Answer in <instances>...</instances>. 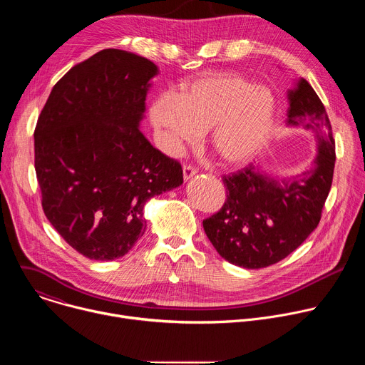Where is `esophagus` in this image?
<instances>
[{
    "label": "esophagus",
    "instance_id": "1",
    "mask_svg": "<svg viewBox=\"0 0 365 365\" xmlns=\"http://www.w3.org/2000/svg\"><path fill=\"white\" fill-rule=\"evenodd\" d=\"M196 173H197V170H196L193 166H190V165H185V166H183V179H185V180L192 179Z\"/></svg>",
    "mask_w": 365,
    "mask_h": 365
}]
</instances>
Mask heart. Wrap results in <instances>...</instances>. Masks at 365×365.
Segmentation results:
<instances>
[{
	"instance_id": "b5f03b06",
	"label": "heart",
	"mask_w": 365,
	"mask_h": 365,
	"mask_svg": "<svg viewBox=\"0 0 365 365\" xmlns=\"http://www.w3.org/2000/svg\"><path fill=\"white\" fill-rule=\"evenodd\" d=\"M165 147L179 154L210 130V144L230 166L250 162L270 135L274 99L266 88L228 73L203 76L176 95H162L150 107Z\"/></svg>"
}]
</instances>
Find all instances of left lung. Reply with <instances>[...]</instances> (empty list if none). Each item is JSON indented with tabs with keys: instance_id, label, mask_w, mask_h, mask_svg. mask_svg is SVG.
I'll return each instance as SVG.
<instances>
[{
	"instance_id": "8db88e82",
	"label": "left lung",
	"mask_w": 365,
	"mask_h": 365,
	"mask_svg": "<svg viewBox=\"0 0 365 365\" xmlns=\"http://www.w3.org/2000/svg\"><path fill=\"white\" fill-rule=\"evenodd\" d=\"M287 125L315 134L314 166L292 179H274L252 165L222 178L227 199L203 220V230L218 254L244 269L279 263L314 231L331 190L335 140L325 107L309 82L300 78L287 92Z\"/></svg>"
}]
</instances>
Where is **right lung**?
<instances>
[{
	"label": "right lung",
	"instance_id": "1",
	"mask_svg": "<svg viewBox=\"0 0 365 365\" xmlns=\"http://www.w3.org/2000/svg\"><path fill=\"white\" fill-rule=\"evenodd\" d=\"M158 72L130 51L101 50L53 86L37 120L44 215L86 258L125 255L145 231L144 203L183 183L180 163L138 130Z\"/></svg>",
	"mask_w": 365,
	"mask_h": 365
}]
</instances>
